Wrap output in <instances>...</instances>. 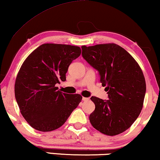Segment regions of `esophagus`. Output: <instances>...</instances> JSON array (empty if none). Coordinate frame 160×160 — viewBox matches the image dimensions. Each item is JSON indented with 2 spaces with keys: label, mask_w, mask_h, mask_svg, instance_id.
<instances>
[{
  "label": "esophagus",
  "mask_w": 160,
  "mask_h": 160,
  "mask_svg": "<svg viewBox=\"0 0 160 160\" xmlns=\"http://www.w3.org/2000/svg\"><path fill=\"white\" fill-rule=\"evenodd\" d=\"M82 100H83V101H84V102L88 101V100H89V98H85V97H83V98H82Z\"/></svg>",
  "instance_id": "34e87169"
}]
</instances>
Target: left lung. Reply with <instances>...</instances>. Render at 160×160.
I'll return each instance as SVG.
<instances>
[{
  "label": "left lung",
  "instance_id": "1",
  "mask_svg": "<svg viewBox=\"0 0 160 160\" xmlns=\"http://www.w3.org/2000/svg\"><path fill=\"white\" fill-rule=\"evenodd\" d=\"M82 57L98 72L108 100L90 98L95 110L90 115L92 127L108 136L128 129L142 109L146 92L145 77L131 55L116 44L82 46Z\"/></svg>",
  "mask_w": 160,
  "mask_h": 160
}]
</instances>
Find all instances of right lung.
Here are the masks:
<instances>
[{"label": "right lung", "mask_w": 160, "mask_h": 160, "mask_svg": "<svg viewBox=\"0 0 160 160\" xmlns=\"http://www.w3.org/2000/svg\"><path fill=\"white\" fill-rule=\"evenodd\" d=\"M81 52L76 46L44 44L23 63L15 80V99L23 118L35 130L60 128L82 101L79 94L63 93L56 87L66 81L69 66Z\"/></svg>", "instance_id": "add662e5"}]
</instances>
